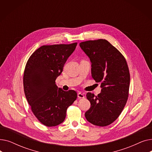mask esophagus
Instances as JSON below:
<instances>
[{
	"label": "esophagus",
	"instance_id": "esophagus-1",
	"mask_svg": "<svg viewBox=\"0 0 152 152\" xmlns=\"http://www.w3.org/2000/svg\"><path fill=\"white\" fill-rule=\"evenodd\" d=\"M77 97L79 99H84V95L82 93H78L77 94Z\"/></svg>",
	"mask_w": 152,
	"mask_h": 152
}]
</instances>
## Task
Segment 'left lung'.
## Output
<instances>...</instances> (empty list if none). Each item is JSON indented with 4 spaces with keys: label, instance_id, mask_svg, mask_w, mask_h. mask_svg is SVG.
I'll list each match as a JSON object with an SVG mask.
<instances>
[{
    "label": "left lung",
    "instance_id": "1",
    "mask_svg": "<svg viewBox=\"0 0 152 152\" xmlns=\"http://www.w3.org/2000/svg\"><path fill=\"white\" fill-rule=\"evenodd\" d=\"M79 45L92 63V77L102 87L97 96L87 94L91 108L85 113L86 118L95 126H108L120 115L128 99V66L122 53L105 39L82 42Z\"/></svg>",
    "mask_w": 152,
    "mask_h": 152
}]
</instances>
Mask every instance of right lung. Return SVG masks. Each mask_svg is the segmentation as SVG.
<instances>
[{
    "mask_svg": "<svg viewBox=\"0 0 152 152\" xmlns=\"http://www.w3.org/2000/svg\"><path fill=\"white\" fill-rule=\"evenodd\" d=\"M77 44L42 45L26 63L23 75L25 96L33 114L47 127L63 123L67 108L77 99L75 91H64L55 84Z\"/></svg>",
    "mask_w": 152,
    "mask_h": 152,
    "instance_id": "right-lung-1",
    "label": "right lung"
}]
</instances>
